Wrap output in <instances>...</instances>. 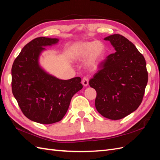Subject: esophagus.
<instances>
[{
  "label": "esophagus",
  "instance_id": "obj_1",
  "mask_svg": "<svg viewBox=\"0 0 160 160\" xmlns=\"http://www.w3.org/2000/svg\"><path fill=\"white\" fill-rule=\"evenodd\" d=\"M82 84L84 85V87H87L88 84V77L87 76H84L82 80Z\"/></svg>",
  "mask_w": 160,
  "mask_h": 160
}]
</instances>
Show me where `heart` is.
Segmentation results:
<instances>
[{
	"mask_svg": "<svg viewBox=\"0 0 160 160\" xmlns=\"http://www.w3.org/2000/svg\"><path fill=\"white\" fill-rule=\"evenodd\" d=\"M103 53L104 47L98 42L80 43L74 46L72 50V57L77 60H80L88 55L87 65L91 68L98 67L103 59Z\"/></svg>",
	"mask_w": 160,
	"mask_h": 160,
	"instance_id": "b5f03b06",
	"label": "heart"
}]
</instances>
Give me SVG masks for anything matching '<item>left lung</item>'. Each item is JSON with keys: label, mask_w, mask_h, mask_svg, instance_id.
<instances>
[{"label": "left lung", "mask_w": 160, "mask_h": 160, "mask_svg": "<svg viewBox=\"0 0 160 160\" xmlns=\"http://www.w3.org/2000/svg\"><path fill=\"white\" fill-rule=\"evenodd\" d=\"M116 52L100 63L89 80L95 89V108L103 117L118 120L135 111L142 103L148 82L146 61L133 44L118 34L107 37Z\"/></svg>", "instance_id": "left-lung-1"}]
</instances>
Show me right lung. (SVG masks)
<instances>
[{
    "label": "right lung",
    "instance_id": "1",
    "mask_svg": "<svg viewBox=\"0 0 160 160\" xmlns=\"http://www.w3.org/2000/svg\"><path fill=\"white\" fill-rule=\"evenodd\" d=\"M58 39L45 37L28 43L13 63V95L24 116L41 124L60 121L73 96L82 88L80 77L60 80L47 73L38 62L43 46L58 43Z\"/></svg>",
    "mask_w": 160,
    "mask_h": 160
}]
</instances>
